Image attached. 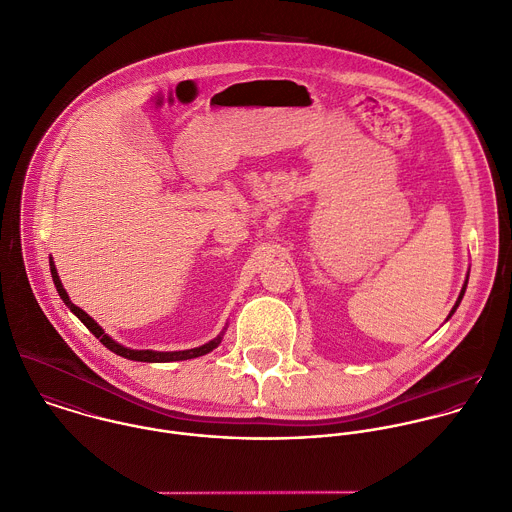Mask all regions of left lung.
Returning <instances> with one entry per match:
<instances>
[{"mask_svg":"<svg viewBox=\"0 0 512 512\" xmlns=\"http://www.w3.org/2000/svg\"><path fill=\"white\" fill-rule=\"evenodd\" d=\"M465 289H467V281H465V287H463V291H461V295H459V301H457V305H455V309H457V307H459V303H461V299H463V295H465ZM455 309H453V311H451V315H453V313H455ZM451 315H449V317H451Z\"/></svg>","mask_w":512,"mask_h":512,"instance_id":"8db88e82","label":"left lung"}]
</instances>
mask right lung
I'll return each instance as SVG.
<instances>
[{"label":"right lung","mask_w":512,"mask_h":512,"mask_svg":"<svg viewBox=\"0 0 512 512\" xmlns=\"http://www.w3.org/2000/svg\"><path fill=\"white\" fill-rule=\"evenodd\" d=\"M49 269H51V277H53V283H55V289H57V293H59V297L63 299V303L71 309V313H75L77 315V319L109 349V351H113L115 355H119V357H125V359H131V361H143V363H169V361H187V359H195V357H201V355H207L209 351H213L219 343H221V337H223V333L219 335V337H215L213 341H209V343H205V345H201V347H197V349H189V351H173V353H159V351H133V349H127V347H121L119 343H115L113 339H109L105 333H103V329L85 313V311H81L79 307H75L71 301H69V297H67V293H65V289H63V285H61V281H59V275H57V271H55V265H53V261H49Z\"/></svg>","instance_id":"obj_1"}]
</instances>
